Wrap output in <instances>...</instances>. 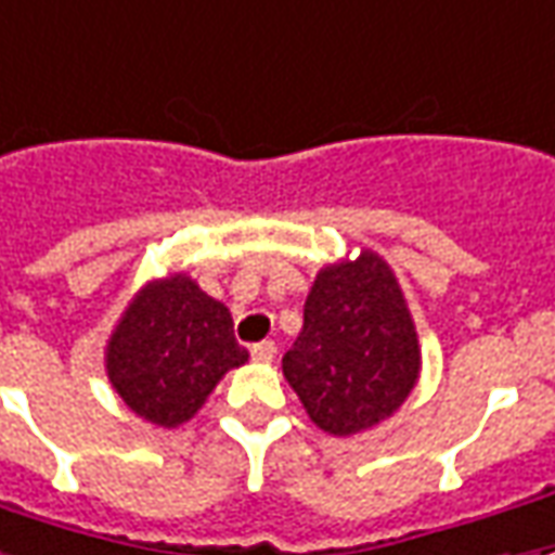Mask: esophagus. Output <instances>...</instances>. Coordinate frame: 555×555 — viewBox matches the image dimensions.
Instances as JSON below:
<instances>
[{
	"label": "esophagus",
	"instance_id": "34e87169",
	"mask_svg": "<svg viewBox=\"0 0 555 555\" xmlns=\"http://www.w3.org/2000/svg\"><path fill=\"white\" fill-rule=\"evenodd\" d=\"M251 358H255L258 364H270V361L276 358V343L273 340L255 343V346H251Z\"/></svg>",
	"mask_w": 555,
	"mask_h": 555
}]
</instances>
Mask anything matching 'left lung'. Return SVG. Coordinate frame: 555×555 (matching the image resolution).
I'll return each mask as SVG.
<instances>
[{
	"label": "left lung",
	"mask_w": 555,
	"mask_h": 555,
	"mask_svg": "<svg viewBox=\"0 0 555 555\" xmlns=\"http://www.w3.org/2000/svg\"><path fill=\"white\" fill-rule=\"evenodd\" d=\"M422 346L395 270L373 248L327 263L304 304L282 373L307 416L352 437L395 416L420 383Z\"/></svg>",
	"instance_id": "obj_1"
}]
</instances>
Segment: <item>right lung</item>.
Here are the masks:
<instances>
[{"label": "right lung", "mask_w": 555, "mask_h": 555, "mask_svg": "<svg viewBox=\"0 0 555 555\" xmlns=\"http://www.w3.org/2000/svg\"><path fill=\"white\" fill-rule=\"evenodd\" d=\"M246 361L230 309L188 273L145 282L105 343L112 388L139 420L160 428L194 420L224 373Z\"/></svg>", "instance_id": "right-lung-1"}]
</instances>
